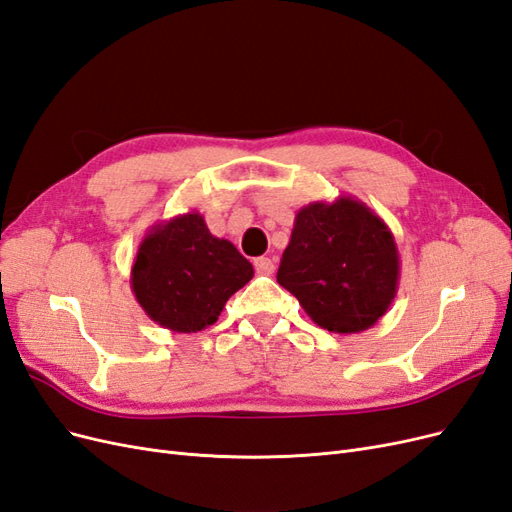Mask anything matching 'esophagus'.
<instances>
[{"label": "esophagus", "mask_w": 512, "mask_h": 512, "mask_svg": "<svg viewBox=\"0 0 512 512\" xmlns=\"http://www.w3.org/2000/svg\"><path fill=\"white\" fill-rule=\"evenodd\" d=\"M254 267H256V271H258L260 275H271V273L275 271V260H273V258L260 256V258L254 260Z\"/></svg>", "instance_id": "1"}]
</instances>
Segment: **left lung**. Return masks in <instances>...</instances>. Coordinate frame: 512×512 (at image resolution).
Instances as JSON below:
<instances>
[{"label":"left lung","instance_id":"8db88e82","mask_svg":"<svg viewBox=\"0 0 512 512\" xmlns=\"http://www.w3.org/2000/svg\"><path fill=\"white\" fill-rule=\"evenodd\" d=\"M277 282L318 327L361 333L389 312L399 288L391 228L361 200L337 196L297 211Z\"/></svg>","mask_w":512,"mask_h":512}]
</instances>
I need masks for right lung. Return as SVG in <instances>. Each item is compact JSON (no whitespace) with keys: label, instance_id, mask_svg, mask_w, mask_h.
<instances>
[{"label":"right lung","instance_id":"1","mask_svg":"<svg viewBox=\"0 0 512 512\" xmlns=\"http://www.w3.org/2000/svg\"><path fill=\"white\" fill-rule=\"evenodd\" d=\"M252 277V262L228 239L213 237L198 211H188L147 230L130 286L160 327L198 333L218 320L226 301Z\"/></svg>","mask_w":512,"mask_h":512}]
</instances>
